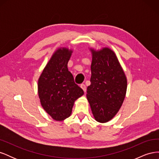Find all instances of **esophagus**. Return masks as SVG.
Wrapping results in <instances>:
<instances>
[{
  "label": "esophagus",
  "instance_id": "obj_1",
  "mask_svg": "<svg viewBox=\"0 0 159 159\" xmlns=\"http://www.w3.org/2000/svg\"><path fill=\"white\" fill-rule=\"evenodd\" d=\"M80 87L81 88V89L84 90V92H85V91H86V86H85V84H81Z\"/></svg>",
  "mask_w": 159,
  "mask_h": 159
}]
</instances>
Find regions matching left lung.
I'll return each instance as SVG.
<instances>
[{"instance_id":"8db88e82","label":"left lung","mask_w":159,"mask_h":159,"mask_svg":"<svg viewBox=\"0 0 159 159\" xmlns=\"http://www.w3.org/2000/svg\"><path fill=\"white\" fill-rule=\"evenodd\" d=\"M90 50L92 62L87 98L95 119L106 123L121 107L127 91V78L113 50L108 48Z\"/></svg>"}]
</instances>
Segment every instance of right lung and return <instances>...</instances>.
Wrapping results in <instances>:
<instances>
[{
    "label": "right lung",
    "instance_id": "right-lung-1",
    "mask_svg": "<svg viewBox=\"0 0 159 159\" xmlns=\"http://www.w3.org/2000/svg\"><path fill=\"white\" fill-rule=\"evenodd\" d=\"M71 53L66 48L57 49L38 80V91L42 106L56 121L69 117L74 102L84 93L68 69Z\"/></svg>",
    "mask_w": 159,
    "mask_h": 159
}]
</instances>
